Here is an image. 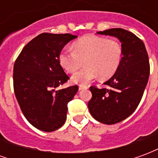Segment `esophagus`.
Instances as JSON below:
<instances>
[{
  "instance_id": "obj_1",
  "label": "esophagus",
  "mask_w": 158,
  "mask_h": 158,
  "mask_svg": "<svg viewBox=\"0 0 158 158\" xmlns=\"http://www.w3.org/2000/svg\"><path fill=\"white\" fill-rule=\"evenodd\" d=\"M88 89V86L84 85H79V90H82V89Z\"/></svg>"
}]
</instances>
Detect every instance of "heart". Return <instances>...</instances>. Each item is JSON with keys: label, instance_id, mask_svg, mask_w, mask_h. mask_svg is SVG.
Wrapping results in <instances>:
<instances>
[{"label": "heart", "instance_id": "heart-1", "mask_svg": "<svg viewBox=\"0 0 158 158\" xmlns=\"http://www.w3.org/2000/svg\"><path fill=\"white\" fill-rule=\"evenodd\" d=\"M73 49H62L59 53V62L68 73H74L83 65L85 67L72 76L76 84L86 85L99 76L108 79L116 73L121 63L123 50L118 40L102 36H83L73 43Z\"/></svg>", "mask_w": 158, "mask_h": 158}]
</instances>
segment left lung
<instances>
[{
  "label": "left lung",
  "instance_id": "obj_1",
  "mask_svg": "<svg viewBox=\"0 0 158 158\" xmlns=\"http://www.w3.org/2000/svg\"><path fill=\"white\" fill-rule=\"evenodd\" d=\"M97 33L117 37L123 56L116 73L104 83L107 87H89L92 98L88 108L96 120L114 124L130 116L139 105L149 79V58L142 40L128 30L116 28Z\"/></svg>",
  "mask_w": 158,
  "mask_h": 158
}]
</instances>
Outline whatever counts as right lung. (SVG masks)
<instances>
[{
    "label": "right lung",
    "mask_w": 158,
    "mask_h": 158,
    "mask_svg": "<svg viewBox=\"0 0 158 158\" xmlns=\"http://www.w3.org/2000/svg\"><path fill=\"white\" fill-rule=\"evenodd\" d=\"M70 34L43 33L23 48L13 67V88L23 115L36 129L52 132L67 119L68 103L78 85L56 90L69 79L59 62V53L70 40Z\"/></svg>",
    "instance_id": "1"
}]
</instances>
